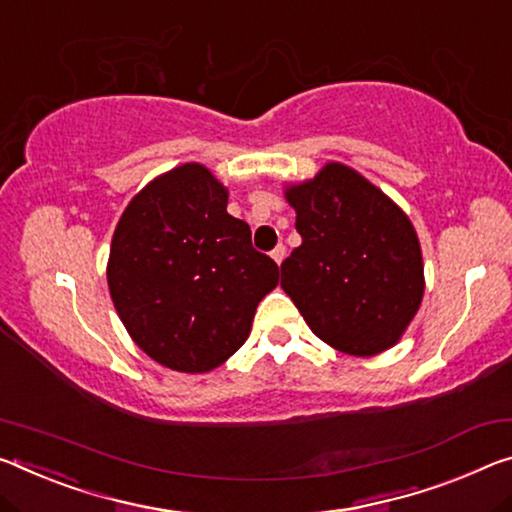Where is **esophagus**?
<instances>
[{
  "label": "esophagus",
  "mask_w": 512,
  "mask_h": 512,
  "mask_svg": "<svg viewBox=\"0 0 512 512\" xmlns=\"http://www.w3.org/2000/svg\"><path fill=\"white\" fill-rule=\"evenodd\" d=\"M285 255H287V248L282 246V243H278V246L271 250V257L275 259V264H282V259H285Z\"/></svg>",
  "instance_id": "1"
}]
</instances>
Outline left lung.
<instances>
[{"label":"left lung","instance_id":"1","mask_svg":"<svg viewBox=\"0 0 512 512\" xmlns=\"http://www.w3.org/2000/svg\"><path fill=\"white\" fill-rule=\"evenodd\" d=\"M303 243L280 264L282 289L323 342L348 355L394 346L424 296L412 223L355 170L328 164L287 191Z\"/></svg>","mask_w":512,"mask_h":512}]
</instances>
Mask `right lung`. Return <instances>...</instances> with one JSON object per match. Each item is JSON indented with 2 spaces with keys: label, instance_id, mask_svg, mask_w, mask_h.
I'll list each match as a JSON object with an SVG mask.
<instances>
[{
  "label": "right lung",
  "instance_id": "add662e5",
  "mask_svg": "<svg viewBox=\"0 0 512 512\" xmlns=\"http://www.w3.org/2000/svg\"><path fill=\"white\" fill-rule=\"evenodd\" d=\"M225 186L200 164L157 177L113 232L109 291L120 321L168 369H216L248 339L278 264L227 214Z\"/></svg>",
  "mask_w": 512,
  "mask_h": 512
}]
</instances>
